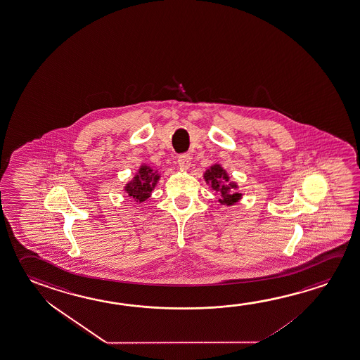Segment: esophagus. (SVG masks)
Listing matches in <instances>:
<instances>
[{
    "mask_svg": "<svg viewBox=\"0 0 360 360\" xmlns=\"http://www.w3.org/2000/svg\"><path fill=\"white\" fill-rule=\"evenodd\" d=\"M191 163H192L191 155H182L178 157V166L183 168V169H188L189 167H191Z\"/></svg>",
    "mask_w": 360,
    "mask_h": 360,
    "instance_id": "esophagus-1",
    "label": "esophagus"
}]
</instances>
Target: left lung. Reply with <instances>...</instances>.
<instances>
[{"label": "left lung", "instance_id": "left-lung-1", "mask_svg": "<svg viewBox=\"0 0 360 360\" xmlns=\"http://www.w3.org/2000/svg\"><path fill=\"white\" fill-rule=\"evenodd\" d=\"M203 179L217 193H219L218 202L223 205H234L242 200L243 193L238 192V183L231 181L228 172L219 163H214L203 173Z\"/></svg>", "mask_w": 360, "mask_h": 360}]
</instances>
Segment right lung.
Returning <instances> with one entry per match:
<instances>
[{"instance_id":"obj_1","label":"right lung","mask_w":360,"mask_h":360,"mask_svg":"<svg viewBox=\"0 0 360 360\" xmlns=\"http://www.w3.org/2000/svg\"><path fill=\"white\" fill-rule=\"evenodd\" d=\"M160 173H158V169H155L148 165L142 163L139 167L134 177L124 184L123 191L129 197H132L136 202L142 203L144 200L150 198V194H152L157 183L160 181Z\"/></svg>"}]
</instances>
